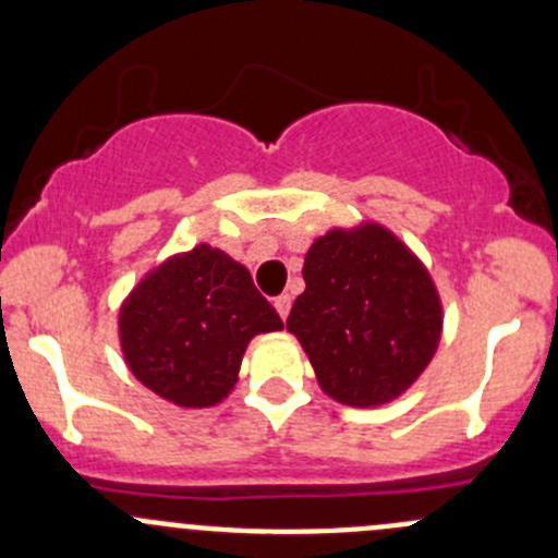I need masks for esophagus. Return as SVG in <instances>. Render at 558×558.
Instances as JSON below:
<instances>
[{
	"label": "esophagus",
	"instance_id": "34e87169",
	"mask_svg": "<svg viewBox=\"0 0 558 558\" xmlns=\"http://www.w3.org/2000/svg\"><path fill=\"white\" fill-rule=\"evenodd\" d=\"M275 311H278V315L280 318H289V313H291V296L289 294H283V296H278V300H275Z\"/></svg>",
	"mask_w": 558,
	"mask_h": 558
}]
</instances>
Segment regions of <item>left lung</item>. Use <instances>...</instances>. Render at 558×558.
<instances>
[{
  "label": "left lung",
  "mask_w": 558,
  "mask_h": 558,
  "mask_svg": "<svg viewBox=\"0 0 558 558\" xmlns=\"http://www.w3.org/2000/svg\"><path fill=\"white\" fill-rule=\"evenodd\" d=\"M302 278L286 329L326 397L380 408L424 375L442 340V300L426 264L391 229L331 227L307 247Z\"/></svg>",
  "instance_id": "8db88e82"
}]
</instances>
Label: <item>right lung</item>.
<instances>
[{
    "mask_svg": "<svg viewBox=\"0 0 558 558\" xmlns=\"http://www.w3.org/2000/svg\"><path fill=\"white\" fill-rule=\"evenodd\" d=\"M280 329L283 320L247 267L207 243L150 267L118 311L126 367L183 410L221 404L238 384L247 342Z\"/></svg>",
    "mask_w": 558,
    "mask_h": 558,
    "instance_id": "right-lung-1",
    "label": "right lung"
}]
</instances>
